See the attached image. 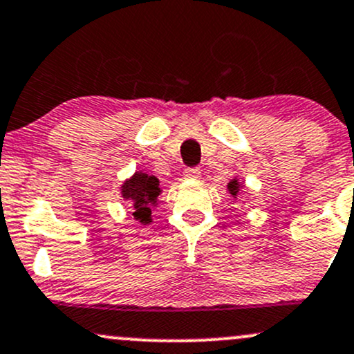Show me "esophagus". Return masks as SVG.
Here are the masks:
<instances>
[{
    "instance_id": "34e87169",
    "label": "esophagus",
    "mask_w": 354,
    "mask_h": 354,
    "mask_svg": "<svg viewBox=\"0 0 354 354\" xmlns=\"http://www.w3.org/2000/svg\"><path fill=\"white\" fill-rule=\"evenodd\" d=\"M200 176H201V173H200V169H198V168L185 169L186 180H200Z\"/></svg>"
}]
</instances>
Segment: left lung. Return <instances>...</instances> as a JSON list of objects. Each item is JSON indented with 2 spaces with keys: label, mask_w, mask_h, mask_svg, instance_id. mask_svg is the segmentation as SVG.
I'll return each mask as SVG.
<instances>
[{
  "label": "left lung",
  "mask_w": 354,
  "mask_h": 354,
  "mask_svg": "<svg viewBox=\"0 0 354 354\" xmlns=\"http://www.w3.org/2000/svg\"><path fill=\"white\" fill-rule=\"evenodd\" d=\"M228 192H230V195L232 196H236L239 195V192H240V183H239V180H232L230 183H228Z\"/></svg>",
  "instance_id": "obj_1"
}]
</instances>
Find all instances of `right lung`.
Returning <instances> with one entry per match:
<instances>
[{
  "label": "right lung",
  "mask_w": 354,
  "mask_h": 354,
  "mask_svg": "<svg viewBox=\"0 0 354 354\" xmlns=\"http://www.w3.org/2000/svg\"><path fill=\"white\" fill-rule=\"evenodd\" d=\"M120 193L126 201L133 207L134 220L141 221L142 225H147L153 221L151 218V209L158 205V196L161 195V188H159V180L156 176H149V174L134 173L129 180L124 181L120 186Z\"/></svg>",
  "instance_id": "obj_1"
}]
</instances>
